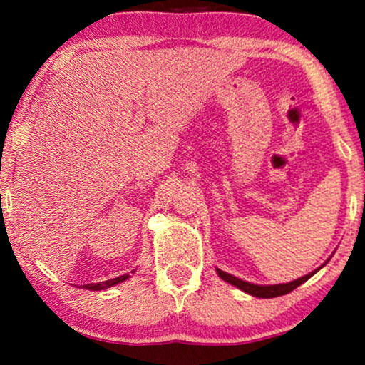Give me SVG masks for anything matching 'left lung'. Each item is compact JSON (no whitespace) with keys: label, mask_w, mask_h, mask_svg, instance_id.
<instances>
[{"label":"left lung","mask_w":365,"mask_h":365,"mask_svg":"<svg viewBox=\"0 0 365 365\" xmlns=\"http://www.w3.org/2000/svg\"><path fill=\"white\" fill-rule=\"evenodd\" d=\"M327 261H329V259H327ZM327 261L324 262L321 267H317L316 271L309 272L304 277L296 279V281L284 282V284H271V286H261V284H252V282L242 281V279L232 276V274H229V272H224V271H221V269H216V272H217V276L222 279V281L229 282L231 286H236L237 289H241L242 292L249 294V296H254V297H259V299H272V297L284 296V294H289L291 291H294V289L306 282L307 279H311L314 274L319 271V269H322L324 266H326Z\"/></svg>","instance_id":"1"}]
</instances>
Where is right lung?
Segmentation results:
<instances>
[{
    "instance_id": "add662e5",
    "label": "right lung",
    "mask_w": 365,
    "mask_h": 365,
    "mask_svg": "<svg viewBox=\"0 0 365 365\" xmlns=\"http://www.w3.org/2000/svg\"><path fill=\"white\" fill-rule=\"evenodd\" d=\"M134 272V271H133ZM131 277L129 274H124V276H119V277H114V279H109V281H104V282H98V284H86L84 289H89V291H104V289H109L113 286H116L119 282H124L128 281V279Z\"/></svg>"
}]
</instances>
